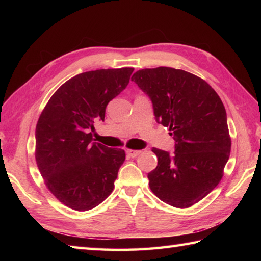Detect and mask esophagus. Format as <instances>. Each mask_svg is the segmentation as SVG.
Wrapping results in <instances>:
<instances>
[{"label": "esophagus", "instance_id": "1", "mask_svg": "<svg viewBox=\"0 0 261 261\" xmlns=\"http://www.w3.org/2000/svg\"><path fill=\"white\" fill-rule=\"evenodd\" d=\"M126 153H127V156H129V157L136 158L137 156H139L141 151L140 150H134V149H126Z\"/></svg>", "mask_w": 261, "mask_h": 261}]
</instances>
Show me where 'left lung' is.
Masks as SVG:
<instances>
[{
    "mask_svg": "<svg viewBox=\"0 0 261 261\" xmlns=\"http://www.w3.org/2000/svg\"><path fill=\"white\" fill-rule=\"evenodd\" d=\"M131 81L150 97L156 121L175 140L173 153L152 149L158 165L148 174L150 190L171 206L190 207L218 186L230 157L224 105L206 82L181 69H140Z\"/></svg>",
    "mask_w": 261,
    "mask_h": 261,
    "instance_id": "left-lung-1",
    "label": "left lung"
}]
</instances>
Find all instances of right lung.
<instances>
[{
    "label": "right lung",
    "instance_id": "obj_1",
    "mask_svg": "<svg viewBox=\"0 0 261 261\" xmlns=\"http://www.w3.org/2000/svg\"><path fill=\"white\" fill-rule=\"evenodd\" d=\"M134 68L76 75L54 93L36 126V162L48 190L76 211L92 210L114 188L125 159L122 149L93 142L94 122L129 84Z\"/></svg>",
    "mask_w": 261,
    "mask_h": 261
}]
</instances>
